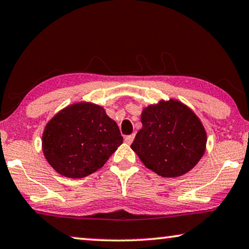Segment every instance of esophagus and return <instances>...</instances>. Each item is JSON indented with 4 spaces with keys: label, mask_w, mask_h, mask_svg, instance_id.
Returning a JSON list of instances; mask_svg holds the SVG:
<instances>
[{
    "label": "esophagus",
    "mask_w": 249,
    "mask_h": 249,
    "mask_svg": "<svg viewBox=\"0 0 249 249\" xmlns=\"http://www.w3.org/2000/svg\"><path fill=\"white\" fill-rule=\"evenodd\" d=\"M133 138H135V135L125 136V137H124V142H125V143H128V145H130V143L133 142Z\"/></svg>",
    "instance_id": "1"
}]
</instances>
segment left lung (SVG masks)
<instances>
[{
  "label": "left lung",
  "mask_w": 249,
  "mask_h": 249,
  "mask_svg": "<svg viewBox=\"0 0 249 249\" xmlns=\"http://www.w3.org/2000/svg\"><path fill=\"white\" fill-rule=\"evenodd\" d=\"M142 128L131 148L147 168L178 178L190 172L203 156L207 133L200 119L178 100H161L142 112Z\"/></svg>",
  "instance_id": "8db88e82"
}]
</instances>
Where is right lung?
Masks as SVG:
<instances>
[{
    "label": "right lung",
    "mask_w": 249,
    "mask_h": 249,
    "mask_svg": "<svg viewBox=\"0 0 249 249\" xmlns=\"http://www.w3.org/2000/svg\"><path fill=\"white\" fill-rule=\"evenodd\" d=\"M122 142L118 124L102 107L80 102L59 111L46 124L42 151L60 175L82 178L102 167Z\"/></svg>",
    "instance_id": "add662e5"
}]
</instances>
